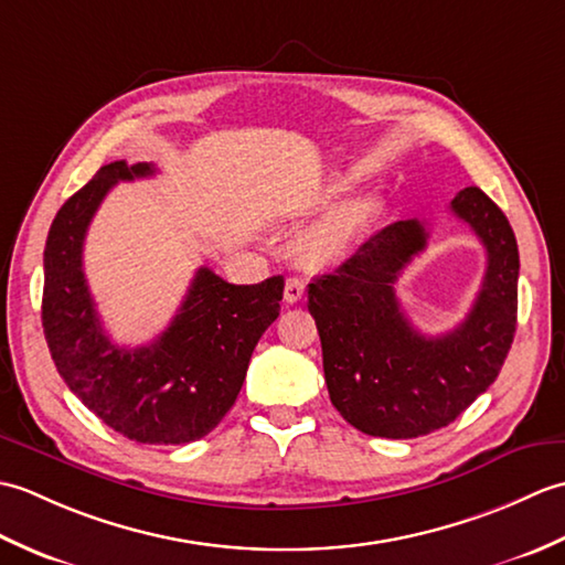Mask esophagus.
Returning a JSON list of instances; mask_svg holds the SVG:
<instances>
[{
	"mask_svg": "<svg viewBox=\"0 0 565 565\" xmlns=\"http://www.w3.org/2000/svg\"><path fill=\"white\" fill-rule=\"evenodd\" d=\"M306 294V281L298 279V276H289L286 279V286H284V298L286 303H298Z\"/></svg>",
	"mask_w": 565,
	"mask_h": 565,
	"instance_id": "esophagus-1",
	"label": "esophagus"
}]
</instances>
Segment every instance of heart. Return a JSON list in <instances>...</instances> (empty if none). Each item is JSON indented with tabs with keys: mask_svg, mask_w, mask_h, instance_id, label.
Instances as JSON below:
<instances>
[{
	"mask_svg": "<svg viewBox=\"0 0 565 565\" xmlns=\"http://www.w3.org/2000/svg\"><path fill=\"white\" fill-rule=\"evenodd\" d=\"M376 213L379 201L371 196L342 201L340 206H334L326 218L298 239V255L303 257V262L316 264V267L338 262L369 231L371 223L376 221Z\"/></svg>",
	"mask_w": 565,
	"mask_h": 565,
	"instance_id": "b5f03b06",
	"label": "heart"
}]
</instances>
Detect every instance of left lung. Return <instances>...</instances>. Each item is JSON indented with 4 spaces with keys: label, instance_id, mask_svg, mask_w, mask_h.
I'll use <instances>...</instances> for the list:
<instances>
[{
    "label": "left lung",
    "instance_id": "8db88e82",
    "mask_svg": "<svg viewBox=\"0 0 565 565\" xmlns=\"http://www.w3.org/2000/svg\"><path fill=\"white\" fill-rule=\"evenodd\" d=\"M451 211L488 252L483 286L459 328L417 332L393 284L427 247V227L398 221L369 237L332 274L308 284L332 405L371 437L413 439L454 423L500 374L518 328L520 252L512 227L478 186Z\"/></svg>",
    "mask_w": 565,
    "mask_h": 565
}]
</instances>
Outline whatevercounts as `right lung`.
Segmentation results:
<instances>
[{
	"instance_id": "right-lung-1",
	"label": "right lung",
	"mask_w": 565,
	"mask_h": 565,
	"mask_svg": "<svg viewBox=\"0 0 565 565\" xmlns=\"http://www.w3.org/2000/svg\"><path fill=\"white\" fill-rule=\"evenodd\" d=\"M152 174L148 162L104 164L63 203L45 239L41 318L57 374L104 425L140 444H186L233 407L252 352L279 318L284 276L237 286L201 267L158 340L114 344L84 279V235L116 182Z\"/></svg>"
}]
</instances>
